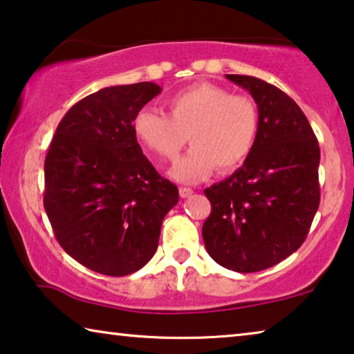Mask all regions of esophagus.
<instances>
[{
    "mask_svg": "<svg viewBox=\"0 0 354 354\" xmlns=\"http://www.w3.org/2000/svg\"><path fill=\"white\" fill-rule=\"evenodd\" d=\"M194 194V191L191 187H179V195H181L183 198H187L191 197V195Z\"/></svg>",
    "mask_w": 354,
    "mask_h": 354,
    "instance_id": "esophagus-1",
    "label": "esophagus"
}]
</instances>
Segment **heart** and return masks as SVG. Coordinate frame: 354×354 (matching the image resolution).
Returning a JSON list of instances; mask_svg holds the SVG:
<instances>
[{"mask_svg":"<svg viewBox=\"0 0 354 354\" xmlns=\"http://www.w3.org/2000/svg\"><path fill=\"white\" fill-rule=\"evenodd\" d=\"M167 108L168 115L141 109L133 129L147 149L163 160H175L189 135L192 147L171 168L178 181H203L216 167L223 173L236 170L254 149L259 113L250 97L198 82L168 98Z\"/></svg>","mask_w":354,"mask_h":354,"instance_id":"obj_1","label":"heart"}]
</instances>
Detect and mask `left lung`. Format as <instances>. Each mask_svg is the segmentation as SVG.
<instances>
[{
    "label": "left lung",
    "instance_id": "obj_1",
    "mask_svg": "<svg viewBox=\"0 0 354 354\" xmlns=\"http://www.w3.org/2000/svg\"><path fill=\"white\" fill-rule=\"evenodd\" d=\"M251 93L259 113L254 149L239 170L205 189L211 214L202 235L229 270H266L307 239L319 207V146L291 97L262 79L225 75Z\"/></svg>",
    "mask_w": 354,
    "mask_h": 354
}]
</instances>
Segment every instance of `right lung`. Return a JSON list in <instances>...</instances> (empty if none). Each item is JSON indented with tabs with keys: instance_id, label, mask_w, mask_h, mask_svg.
Returning a JSON list of instances; mask_svg holds the SVG:
<instances>
[{
	"instance_id": "1",
	"label": "right lung",
	"mask_w": 354,
	"mask_h": 354,
	"mask_svg": "<svg viewBox=\"0 0 354 354\" xmlns=\"http://www.w3.org/2000/svg\"><path fill=\"white\" fill-rule=\"evenodd\" d=\"M162 92L154 82L104 87L60 120L44 162V208L60 246L84 267L130 275L157 251L179 200L136 141L133 120Z\"/></svg>"
}]
</instances>
